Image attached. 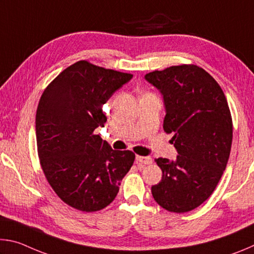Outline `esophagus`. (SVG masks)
Returning <instances> with one entry per match:
<instances>
[{
    "mask_svg": "<svg viewBox=\"0 0 254 254\" xmlns=\"http://www.w3.org/2000/svg\"><path fill=\"white\" fill-rule=\"evenodd\" d=\"M135 160L137 163H142V165H151L152 158L151 157H143V156H136Z\"/></svg>",
    "mask_w": 254,
    "mask_h": 254,
    "instance_id": "obj_1",
    "label": "esophagus"
}]
</instances>
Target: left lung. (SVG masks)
<instances>
[{
  "label": "left lung",
  "mask_w": 254,
  "mask_h": 254,
  "mask_svg": "<svg viewBox=\"0 0 254 254\" xmlns=\"http://www.w3.org/2000/svg\"><path fill=\"white\" fill-rule=\"evenodd\" d=\"M163 96V130L174 133L178 156L156 159L162 179L151 187L169 212L186 213L213 194L229 160L233 124L221 86L196 65L171 66L144 76Z\"/></svg>",
  "instance_id": "obj_1"
}]
</instances>
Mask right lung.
I'll use <instances>...</instances> for the list:
<instances>
[{"mask_svg": "<svg viewBox=\"0 0 254 254\" xmlns=\"http://www.w3.org/2000/svg\"><path fill=\"white\" fill-rule=\"evenodd\" d=\"M133 77L79 60L47 86L36 114L38 156L51 188L64 203L96 212L114 200L134 162L94 133L104 127L102 107Z\"/></svg>", "mask_w": 254, "mask_h": 254, "instance_id": "1", "label": "right lung"}]
</instances>
